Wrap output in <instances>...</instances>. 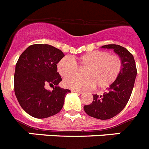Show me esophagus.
Here are the masks:
<instances>
[{
	"instance_id": "34e87169",
	"label": "esophagus",
	"mask_w": 149,
	"mask_h": 149,
	"mask_svg": "<svg viewBox=\"0 0 149 149\" xmlns=\"http://www.w3.org/2000/svg\"><path fill=\"white\" fill-rule=\"evenodd\" d=\"M71 91H72V93H78V94H81V93H82V92H81V91H78V90H77V89H72Z\"/></svg>"
}]
</instances>
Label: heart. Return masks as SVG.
Wrapping results in <instances>:
<instances>
[{
	"label": "heart",
	"instance_id": "b5f03b06",
	"mask_svg": "<svg viewBox=\"0 0 149 149\" xmlns=\"http://www.w3.org/2000/svg\"><path fill=\"white\" fill-rule=\"evenodd\" d=\"M81 68L87 67L84 78L70 77L78 72L75 62L69 56H64L57 63V70L63 77L64 86L73 89H87L96 86L106 89L113 84L122 71V62L118 55L110 54L105 51H94L81 55L75 60Z\"/></svg>",
	"mask_w": 149,
	"mask_h": 149
}]
</instances>
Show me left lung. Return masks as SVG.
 Returning a JSON list of instances; mask_svg holds the SVG:
<instances>
[{"label":"left lung","instance_id":"1","mask_svg":"<svg viewBox=\"0 0 149 149\" xmlns=\"http://www.w3.org/2000/svg\"><path fill=\"white\" fill-rule=\"evenodd\" d=\"M101 48L113 49L119 55L122 62V71L106 93L101 95H94L93 102L84 106V109L89 116L105 120L114 117L125 108L132 93L137 72L134 56L125 48L119 45H107Z\"/></svg>","mask_w":149,"mask_h":149}]
</instances>
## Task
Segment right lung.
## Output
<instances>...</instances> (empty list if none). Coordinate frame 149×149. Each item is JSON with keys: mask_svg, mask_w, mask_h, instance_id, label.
<instances>
[{"mask_svg": "<svg viewBox=\"0 0 149 149\" xmlns=\"http://www.w3.org/2000/svg\"><path fill=\"white\" fill-rule=\"evenodd\" d=\"M64 54L47 44L29 46L15 65L14 90L18 103L29 115L45 119L58 113L63 108L69 89L58 86L62 78L57 65ZM47 85L53 86L50 91Z\"/></svg>", "mask_w": 149, "mask_h": 149, "instance_id": "obj_1", "label": "right lung"}]
</instances>
